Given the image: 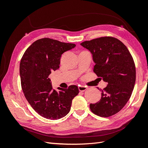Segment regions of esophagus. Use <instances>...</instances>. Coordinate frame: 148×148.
Returning a JSON list of instances; mask_svg holds the SVG:
<instances>
[{
    "label": "esophagus",
    "instance_id": "obj_1",
    "mask_svg": "<svg viewBox=\"0 0 148 148\" xmlns=\"http://www.w3.org/2000/svg\"><path fill=\"white\" fill-rule=\"evenodd\" d=\"M78 89H79V91L83 92V91L86 90L87 88L86 86H78Z\"/></svg>",
    "mask_w": 148,
    "mask_h": 148
}]
</instances>
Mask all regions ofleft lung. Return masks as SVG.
<instances>
[{"instance_id":"obj_1","label":"left lung","mask_w":148,"mask_h":148,"mask_svg":"<svg viewBox=\"0 0 148 148\" xmlns=\"http://www.w3.org/2000/svg\"><path fill=\"white\" fill-rule=\"evenodd\" d=\"M92 54L93 71L108 84L100 101L90 104V109L100 117H108L122 109L130 98L136 81V69L132 55L120 40L102 37L80 44Z\"/></svg>"}]
</instances>
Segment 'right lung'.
Here are the masks:
<instances>
[{
	"mask_svg": "<svg viewBox=\"0 0 148 148\" xmlns=\"http://www.w3.org/2000/svg\"><path fill=\"white\" fill-rule=\"evenodd\" d=\"M75 44L42 38L34 42L21 58L20 75L22 90L33 109L42 117L57 120L70 110L73 98L79 93L76 85L67 89L53 88L49 76L59 68L62 55Z\"/></svg>",
	"mask_w": 148,
	"mask_h": 148,
	"instance_id": "right-lung-1",
	"label": "right lung"
}]
</instances>
